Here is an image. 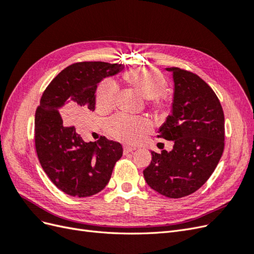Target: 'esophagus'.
<instances>
[{
	"label": "esophagus",
	"mask_w": 254,
	"mask_h": 254,
	"mask_svg": "<svg viewBox=\"0 0 254 254\" xmlns=\"http://www.w3.org/2000/svg\"><path fill=\"white\" fill-rule=\"evenodd\" d=\"M136 147H133V146H128V145H125L124 146V153L126 155V153L128 152H132L133 150H135Z\"/></svg>",
	"instance_id": "1"
}]
</instances>
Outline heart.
Wrapping results in <instances>:
<instances>
[{
	"label": "heart",
	"mask_w": 254,
	"mask_h": 254,
	"mask_svg": "<svg viewBox=\"0 0 254 254\" xmlns=\"http://www.w3.org/2000/svg\"><path fill=\"white\" fill-rule=\"evenodd\" d=\"M124 79L140 94L150 101L151 108L159 114L170 109V99L163 93L167 82L164 76L155 68L137 67L124 74ZM118 84L111 78H105L98 84L95 94L96 108L101 112L110 111L117 101ZM106 129L111 135L123 142L134 144L143 139L150 130L149 122L141 117L118 113L106 122Z\"/></svg>",
	"instance_id": "obj_1"
}]
</instances>
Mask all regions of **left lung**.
<instances>
[{"label":"left lung","instance_id":"left-lung-1","mask_svg":"<svg viewBox=\"0 0 254 254\" xmlns=\"http://www.w3.org/2000/svg\"><path fill=\"white\" fill-rule=\"evenodd\" d=\"M175 83L172 114L158 137L174 142L171 151H151L143 174L148 186L168 198L193 194L210 178L225 147V115L218 97L198 75L167 67Z\"/></svg>","mask_w":254,"mask_h":254}]
</instances>
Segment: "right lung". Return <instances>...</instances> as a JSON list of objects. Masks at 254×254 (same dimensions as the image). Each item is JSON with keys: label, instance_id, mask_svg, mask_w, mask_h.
Listing matches in <instances>:
<instances>
[{"label": "right lung", "instance_id": "obj_1", "mask_svg": "<svg viewBox=\"0 0 254 254\" xmlns=\"http://www.w3.org/2000/svg\"><path fill=\"white\" fill-rule=\"evenodd\" d=\"M123 68L102 61L73 64L43 92L35 115L37 156L51 181L67 195L89 197L104 190L123 155L119 142L101 136L87 143L70 126L86 111L95 110L98 82Z\"/></svg>", "mask_w": 254, "mask_h": 254}]
</instances>
